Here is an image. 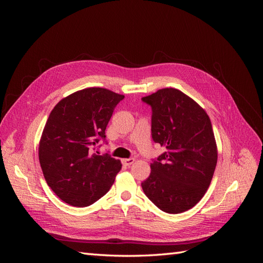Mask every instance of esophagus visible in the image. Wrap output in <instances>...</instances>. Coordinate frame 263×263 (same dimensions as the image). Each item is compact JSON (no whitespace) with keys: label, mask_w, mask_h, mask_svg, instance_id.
Masks as SVG:
<instances>
[{"label":"esophagus","mask_w":263,"mask_h":263,"mask_svg":"<svg viewBox=\"0 0 263 263\" xmlns=\"http://www.w3.org/2000/svg\"><path fill=\"white\" fill-rule=\"evenodd\" d=\"M135 162V159L134 158H128V159H122V163L124 165H130Z\"/></svg>","instance_id":"esophagus-1"}]
</instances>
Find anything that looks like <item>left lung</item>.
I'll list each match as a JSON object with an SVG mask.
<instances>
[{
	"instance_id": "obj_1",
	"label": "left lung",
	"mask_w": 263,
	"mask_h": 263,
	"mask_svg": "<svg viewBox=\"0 0 263 263\" xmlns=\"http://www.w3.org/2000/svg\"><path fill=\"white\" fill-rule=\"evenodd\" d=\"M150 105L151 136L165 153L153 159L141 183L158 209L183 213L201 201L217 163L212 123L205 110L183 92L166 87L142 98Z\"/></svg>"
}]
</instances>
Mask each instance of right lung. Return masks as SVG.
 Returning a JSON list of instances; mask_svg holds the SVG:
<instances>
[{
	"instance_id": "obj_1",
	"label": "right lung",
	"mask_w": 263,
	"mask_h": 263,
	"mask_svg": "<svg viewBox=\"0 0 263 263\" xmlns=\"http://www.w3.org/2000/svg\"><path fill=\"white\" fill-rule=\"evenodd\" d=\"M125 97L89 87L62 99L47 119L39 142V162L47 184L69 205L85 208L105 195L122 169L108 154L92 153L116 105Z\"/></svg>"
}]
</instances>
